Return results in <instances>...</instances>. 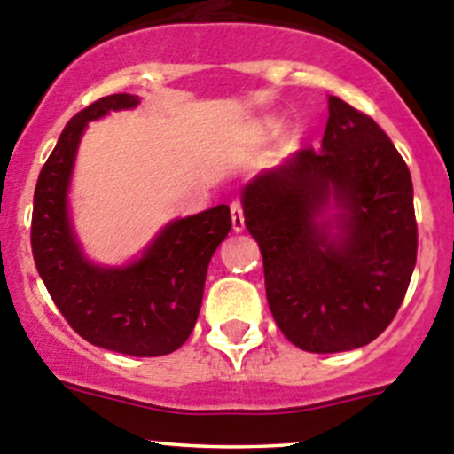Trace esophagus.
Instances as JSON below:
<instances>
[{
  "instance_id": "1",
  "label": "esophagus",
  "mask_w": 454,
  "mask_h": 454,
  "mask_svg": "<svg viewBox=\"0 0 454 454\" xmlns=\"http://www.w3.org/2000/svg\"><path fill=\"white\" fill-rule=\"evenodd\" d=\"M231 215H232V228L235 232H241L246 228V219H244V204L239 200H235L231 204Z\"/></svg>"
}]
</instances>
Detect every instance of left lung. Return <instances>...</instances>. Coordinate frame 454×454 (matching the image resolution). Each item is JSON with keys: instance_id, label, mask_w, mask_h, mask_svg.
<instances>
[{"instance_id": "1", "label": "left lung", "mask_w": 454, "mask_h": 454, "mask_svg": "<svg viewBox=\"0 0 454 454\" xmlns=\"http://www.w3.org/2000/svg\"><path fill=\"white\" fill-rule=\"evenodd\" d=\"M241 204L270 312L292 345L358 349L391 325L418 259V222L409 167L373 118L329 96L320 151L256 176ZM327 209L339 210L333 220Z\"/></svg>"}]
</instances>
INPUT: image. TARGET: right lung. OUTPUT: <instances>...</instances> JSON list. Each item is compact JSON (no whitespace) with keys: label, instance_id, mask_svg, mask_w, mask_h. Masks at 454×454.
I'll return each instance as SVG.
<instances>
[{"label":"right lung","instance_id":"right-lung-1","mask_svg":"<svg viewBox=\"0 0 454 454\" xmlns=\"http://www.w3.org/2000/svg\"><path fill=\"white\" fill-rule=\"evenodd\" d=\"M136 105L138 96H105L67 122L36 180L30 244L39 277L79 336L103 349L151 358L180 349L193 332L210 256L232 219L226 204L176 219L125 268L85 259L67 215L76 146L87 122Z\"/></svg>","mask_w":454,"mask_h":454}]
</instances>
